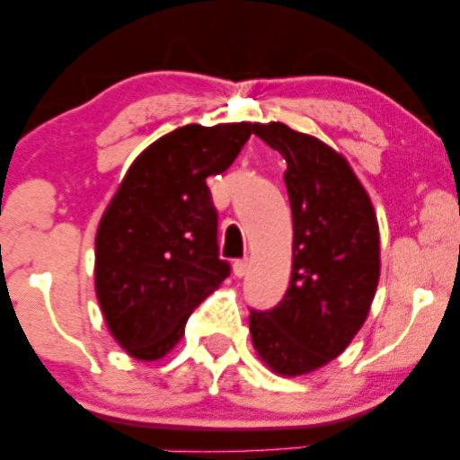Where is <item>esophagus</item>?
I'll return each mask as SVG.
<instances>
[{"label": "esophagus", "instance_id": "esophagus-1", "mask_svg": "<svg viewBox=\"0 0 460 460\" xmlns=\"http://www.w3.org/2000/svg\"><path fill=\"white\" fill-rule=\"evenodd\" d=\"M248 270V260L244 257V260H235L234 261V274L237 279H242Z\"/></svg>", "mask_w": 460, "mask_h": 460}]
</instances>
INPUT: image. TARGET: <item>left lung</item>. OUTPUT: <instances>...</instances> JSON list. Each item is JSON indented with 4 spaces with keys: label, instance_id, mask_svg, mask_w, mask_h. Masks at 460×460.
I'll use <instances>...</instances> for the list:
<instances>
[{
    "label": "left lung",
    "instance_id": "8db88e82",
    "mask_svg": "<svg viewBox=\"0 0 460 460\" xmlns=\"http://www.w3.org/2000/svg\"><path fill=\"white\" fill-rule=\"evenodd\" d=\"M288 162L292 279L277 307L251 309L252 346L283 376L314 372L346 350L367 318L381 274L372 200L329 145L283 123H255Z\"/></svg>",
    "mask_w": 460,
    "mask_h": 460
}]
</instances>
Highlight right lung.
Returning <instances> with one entry per match:
<instances>
[{
  "instance_id": "right-lung-1",
  "label": "right lung",
  "mask_w": 460,
  "mask_h": 460,
  "mask_svg": "<svg viewBox=\"0 0 460 460\" xmlns=\"http://www.w3.org/2000/svg\"><path fill=\"white\" fill-rule=\"evenodd\" d=\"M251 134V123L171 131L136 157L110 200L94 240V288L131 357L171 352L190 314L229 277L205 179L225 172Z\"/></svg>"
}]
</instances>
